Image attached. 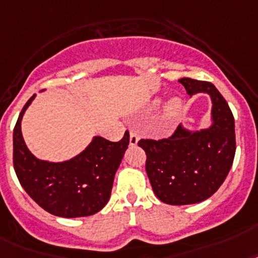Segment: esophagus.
<instances>
[{
	"label": "esophagus",
	"mask_w": 258,
	"mask_h": 258,
	"mask_svg": "<svg viewBox=\"0 0 258 258\" xmlns=\"http://www.w3.org/2000/svg\"><path fill=\"white\" fill-rule=\"evenodd\" d=\"M139 142V135L136 131L131 130V133H130V146H136Z\"/></svg>",
	"instance_id": "esophagus-1"
}]
</instances>
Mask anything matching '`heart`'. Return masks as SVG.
<instances>
[{"instance_id":"1","label":"heart","mask_w":258,"mask_h":258,"mask_svg":"<svg viewBox=\"0 0 258 258\" xmlns=\"http://www.w3.org/2000/svg\"><path fill=\"white\" fill-rule=\"evenodd\" d=\"M162 104V100L160 99H154L152 103H151V107L152 108H158L159 106ZM180 111H181V100L177 99V98H173L165 104L164 108V114H163V119L167 124H171L177 119L179 116Z\"/></svg>"}]
</instances>
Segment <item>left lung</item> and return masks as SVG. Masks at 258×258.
<instances>
[{"label": "left lung", "mask_w": 258, "mask_h": 258, "mask_svg": "<svg viewBox=\"0 0 258 258\" xmlns=\"http://www.w3.org/2000/svg\"><path fill=\"white\" fill-rule=\"evenodd\" d=\"M187 94H208L212 123L196 131L180 124L167 139L139 140L147 155L146 171L160 202L187 205L204 202L224 183L236 152L234 119L227 100L211 82L181 78Z\"/></svg>", "instance_id": "left-lung-1"}]
</instances>
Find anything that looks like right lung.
Wrapping results in <instances>:
<instances>
[{
    "label": "right lung",
    "instance_id": "obj_1",
    "mask_svg": "<svg viewBox=\"0 0 258 258\" xmlns=\"http://www.w3.org/2000/svg\"><path fill=\"white\" fill-rule=\"evenodd\" d=\"M35 94L21 111L13 133L14 171L21 185L37 204L54 216L85 217L99 212L107 204L112 183L130 135L119 142L94 136L91 143L70 160L59 163L39 160L25 144L21 120Z\"/></svg>",
    "mask_w": 258,
    "mask_h": 258
}]
</instances>
